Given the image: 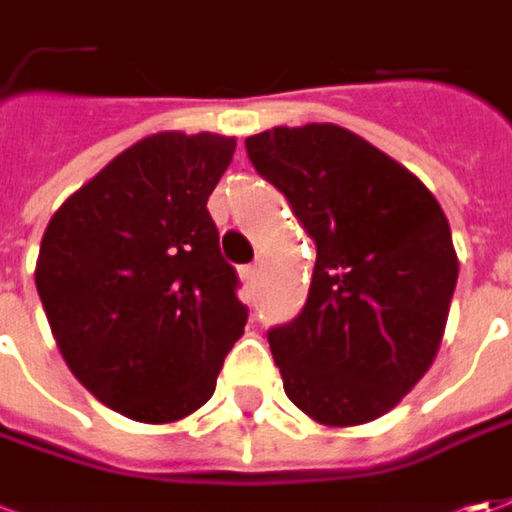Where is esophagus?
Masks as SVG:
<instances>
[{
    "label": "esophagus",
    "instance_id": "34e87169",
    "mask_svg": "<svg viewBox=\"0 0 512 512\" xmlns=\"http://www.w3.org/2000/svg\"><path fill=\"white\" fill-rule=\"evenodd\" d=\"M256 273H259V270H256L253 264H245V267H239V279L245 281V284H253V281H256Z\"/></svg>",
    "mask_w": 512,
    "mask_h": 512
}]
</instances>
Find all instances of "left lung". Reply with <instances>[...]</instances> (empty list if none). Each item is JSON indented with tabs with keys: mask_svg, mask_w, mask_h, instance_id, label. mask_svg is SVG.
Segmentation results:
<instances>
[{
	"mask_svg": "<svg viewBox=\"0 0 512 512\" xmlns=\"http://www.w3.org/2000/svg\"><path fill=\"white\" fill-rule=\"evenodd\" d=\"M245 149L318 248L304 310L267 335L284 392L327 428L372 423L440 352L459 276L448 216L420 177L335 123L273 126Z\"/></svg>",
	"mask_w": 512,
	"mask_h": 512,
	"instance_id": "obj_1",
	"label": "left lung"
}]
</instances>
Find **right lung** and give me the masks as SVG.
I'll return each instance as SVG.
<instances>
[{
    "mask_svg": "<svg viewBox=\"0 0 512 512\" xmlns=\"http://www.w3.org/2000/svg\"><path fill=\"white\" fill-rule=\"evenodd\" d=\"M236 137L154 132L50 216L36 290L75 380L135 423L202 408L248 310L219 253L208 197Z\"/></svg>",
    "mask_w": 512,
    "mask_h": 512,
    "instance_id": "add662e5",
    "label": "right lung"
}]
</instances>
